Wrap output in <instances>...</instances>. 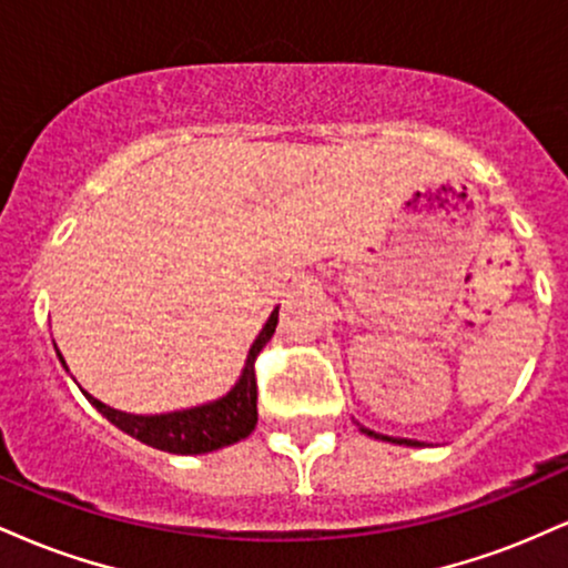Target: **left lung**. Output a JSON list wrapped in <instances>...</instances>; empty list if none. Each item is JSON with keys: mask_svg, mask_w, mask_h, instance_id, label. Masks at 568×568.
<instances>
[{"mask_svg": "<svg viewBox=\"0 0 568 568\" xmlns=\"http://www.w3.org/2000/svg\"><path fill=\"white\" fill-rule=\"evenodd\" d=\"M363 433H368L371 438H382V440H393V443H400V446H422L419 440H410V438H389V435H379V433H371V429H363Z\"/></svg>", "mask_w": 568, "mask_h": 568, "instance_id": "1", "label": "left lung"}]
</instances>
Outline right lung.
Segmentation results:
<instances>
[{"label":"right lung","mask_w":568,"mask_h":568,"mask_svg":"<svg viewBox=\"0 0 568 568\" xmlns=\"http://www.w3.org/2000/svg\"><path fill=\"white\" fill-rule=\"evenodd\" d=\"M277 310L270 315V321L262 328L256 342H253L251 352H247V363L243 368V376L234 384L232 393L224 395L216 403H207V406L189 408V410H175V414H160V416H133L122 414L103 406L101 400H95L93 395L84 393L93 406L112 422L114 427H120L122 433L133 435L146 446L160 448V452L171 454H205L216 452V448L230 446L247 438L256 427L258 410H256V357L264 349V344L270 342L272 334L277 328ZM61 357V352H58ZM63 363V357H61ZM67 366V363H63Z\"/></svg>","instance_id":"right-lung-1"}]
</instances>
